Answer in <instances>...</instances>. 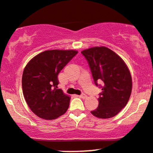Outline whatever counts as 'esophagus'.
Segmentation results:
<instances>
[{
	"instance_id": "34e87169",
	"label": "esophagus",
	"mask_w": 153,
	"mask_h": 153,
	"mask_svg": "<svg viewBox=\"0 0 153 153\" xmlns=\"http://www.w3.org/2000/svg\"><path fill=\"white\" fill-rule=\"evenodd\" d=\"M80 97V98H82V99H86L87 98V95H86L85 94H82V95H80V96H79Z\"/></svg>"
}]
</instances>
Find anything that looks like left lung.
Listing matches in <instances>:
<instances>
[{
  "label": "left lung",
  "instance_id": "obj_1",
  "mask_svg": "<svg viewBox=\"0 0 153 153\" xmlns=\"http://www.w3.org/2000/svg\"><path fill=\"white\" fill-rule=\"evenodd\" d=\"M81 53L88 62L95 85L102 88L98 107L91 113L99 118L113 117L129 100L132 91L129 70L120 57L106 47L91 48Z\"/></svg>",
  "mask_w": 153,
  "mask_h": 153
}]
</instances>
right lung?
Instances as JSON below:
<instances>
[{"label":"right lung","instance_id":"right-lung-1","mask_svg":"<svg viewBox=\"0 0 153 153\" xmlns=\"http://www.w3.org/2000/svg\"><path fill=\"white\" fill-rule=\"evenodd\" d=\"M78 51L51 50L31 59L22 77L23 96L37 116L45 120L58 118L68 109L71 97L58 89V75Z\"/></svg>","mask_w":153,"mask_h":153}]
</instances>
